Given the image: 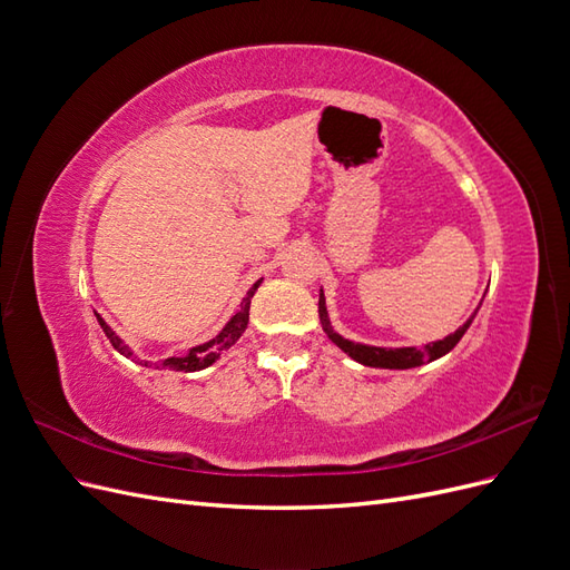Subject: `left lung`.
<instances>
[{"label":"left lung","mask_w":570,"mask_h":570,"mask_svg":"<svg viewBox=\"0 0 570 570\" xmlns=\"http://www.w3.org/2000/svg\"><path fill=\"white\" fill-rule=\"evenodd\" d=\"M318 316H321V325L325 335L331 337L337 347L350 354L354 361H358V364L364 366H373V368H413V366H421L425 364V361H435L440 356H444L446 352H452L456 347V342L463 337V333L469 331V325L473 323L475 316H471L469 321H465L456 333L446 335L444 340H438V342H430L425 344L423 350L419 347H400V350H392V347H371V344H358V342H350L344 340L342 335H337L333 327H331V321H327V308H325V297H323V289H321V297H318Z\"/></svg>","instance_id":"8db88e82"}]
</instances>
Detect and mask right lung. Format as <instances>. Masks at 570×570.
I'll list each match as a JSON object with an SVG mask.
<instances>
[{
	"instance_id": "1",
	"label": "right lung",
	"mask_w": 570,
	"mask_h": 570,
	"mask_svg": "<svg viewBox=\"0 0 570 570\" xmlns=\"http://www.w3.org/2000/svg\"><path fill=\"white\" fill-rule=\"evenodd\" d=\"M258 285H262V281H256V283L252 285V289L247 292V297L243 299V306H239V312L226 323V327H223V331H220L214 340L204 342V344H197V347H193V350H189V352L183 354V356H168V358H164V361H157V364H154V368L193 373V371H202V368H206V366H212L214 361H216L223 352L230 350L233 344L239 340V335L245 333V327H247V323H249V304H252V297H254V292H256ZM95 316H97V321H99V325H101V331H105V335H107L109 342L114 344V350L120 352L124 356H128V358H132V352H130L128 344L111 331V327L105 323V318H101L99 314H95ZM135 361H137V356H135ZM140 364H142V361H140ZM145 366H151L149 361H145Z\"/></svg>"
}]
</instances>
